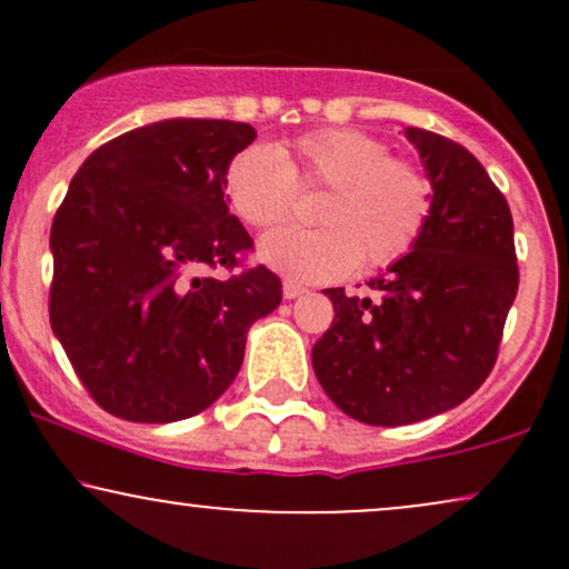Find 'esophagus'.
Instances as JSON below:
<instances>
[{
    "mask_svg": "<svg viewBox=\"0 0 569 569\" xmlns=\"http://www.w3.org/2000/svg\"><path fill=\"white\" fill-rule=\"evenodd\" d=\"M307 289L302 283H297V280H283V297L286 299H297V297H302Z\"/></svg>",
    "mask_w": 569,
    "mask_h": 569,
    "instance_id": "1",
    "label": "esophagus"
}]
</instances>
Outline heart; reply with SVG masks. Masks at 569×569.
Segmentation results:
<instances>
[{"mask_svg": "<svg viewBox=\"0 0 569 569\" xmlns=\"http://www.w3.org/2000/svg\"><path fill=\"white\" fill-rule=\"evenodd\" d=\"M293 181L323 184L318 230L280 227L259 240L270 270L302 283L348 276L358 264L382 267L417 243L430 217L428 176L415 162L390 158V147L363 130L323 128L291 143H253L227 168V194L240 219L272 227L291 208Z\"/></svg>", "mask_w": 569, "mask_h": 569, "instance_id": "heart-1", "label": "heart"}]
</instances>
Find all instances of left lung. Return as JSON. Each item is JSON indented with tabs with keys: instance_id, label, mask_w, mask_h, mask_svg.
Returning <instances> with one entry per match:
<instances>
[{
	"instance_id": "left-lung-1",
	"label": "left lung",
	"mask_w": 569,
	"mask_h": 569,
	"mask_svg": "<svg viewBox=\"0 0 569 569\" xmlns=\"http://www.w3.org/2000/svg\"><path fill=\"white\" fill-rule=\"evenodd\" d=\"M433 187L426 230L375 297L323 293L335 323L312 348L326 396L367 426H409L481 388L519 289L511 208L460 143L403 128Z\"/></svg>"
}]
</instances>
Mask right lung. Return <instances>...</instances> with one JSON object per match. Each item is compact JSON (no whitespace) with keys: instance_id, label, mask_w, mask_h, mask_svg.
Wrapping results in <instances>:
<instances>
[{"instance_id":"add662e5","label":"right lung","mask_w":569,"mask_h":569,"mask_svg":"<svg viewBox=\"0 0 569 569\" xmlns=\"http://www.w3.org/2000/svg\"><path fill=\"white\" fill-rule=\"evenodd\" d=\"M257 139L248 122L173 117L98 147L50 230V326L88 393L130 422L200 415L230 388L246 335L283 299L253 267L230 213L227 168Z\"/></svg>"}]
</instances>
